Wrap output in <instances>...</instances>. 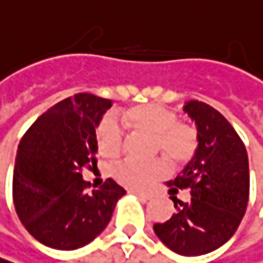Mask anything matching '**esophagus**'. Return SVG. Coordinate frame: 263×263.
<instances>
[{
	"label": "esophagus",
	"mask_w": 263,
	"mask_h": 263,
	"mask_svg": "<svg viewBox=\"0 0 263 263\" xmlns=\"http://www.w3.org/2000/svg\"><path fill=\"white\" fill-rule=\"evenodd\" d=\"M130 193H134L136 196H139L140 199H143V201H148V199H151L153 198V195L151 193H148V192H139V190H130Z\"/></svg>",
	"instance_id": "esophagus-1"
}]
</instances>
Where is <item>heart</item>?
Segmentation results:
<instances>
[{
  "label": "heart",
  "mask_w": 263,
  "mask_h": 263,
  "mask_svg": "<svg viewBox=\"0 0 263 263\" xmlns=\"http://www.w3.org/2000/svg\"><path fill=\"white\" fill-rule=\"evenodd\" d=\"M123 123L133 130L151 134L153 149L160 151L172 163H184L195 154L196 130L178 121V115L159 104H140L121 115ZM124 134L120 123L107 115L97 129L98 153L106 159H115L123 148ZM166 173V163L160 159L149 162L124 160L115 168V178L133 189H145Z\"/></svg>",
  "instance_id": "heart-1"
}]
</instances>
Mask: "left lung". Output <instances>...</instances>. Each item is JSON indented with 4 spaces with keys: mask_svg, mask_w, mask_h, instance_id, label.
Here are the masks:
<instances>
[{
    "mask_svg": "<svg viewBox=\"0 0 263 263\" xmlns=\"http://www.w3.org/2000/svg\"><path fill=\"white\" fill-rule=\"evenodd\" d=\"M184 112L195 121L198 146L182 173L166 182L176 212L153 229L172 251L202 256L224 245L245 215L250 165L245 145L218 110L201 101H187ZM178 188L189 189L190 201L173 196Z\"/></svg>",
    "mask_w": 263,
    "mask_h": 263,
    "instance_id": "8db88e82",
    "label": "left lung"
}]
</instances>
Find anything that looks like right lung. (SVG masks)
I'll list each match as a JSON object with an SVG mask.
<instances>
[{
	"instance_id": "obj_1",
	"label": "right lung",
	"mask_w": 263,
	"mask_h": 263,
	"mask_svg": "<svg viewBox=\"0 0 263 263\" xmlns=\"http://www.w3.org/2000/svg\"><path fill=\"white\" fill-rule=\"evenodd\" d=\"M112 101L78 93L54 104L28 129L18 145L12 195L26 231L54 250H78L109 224L126 193L107 179L87 192L82 168L97 165V133Z\"/></svg>"
}]
</instances>
